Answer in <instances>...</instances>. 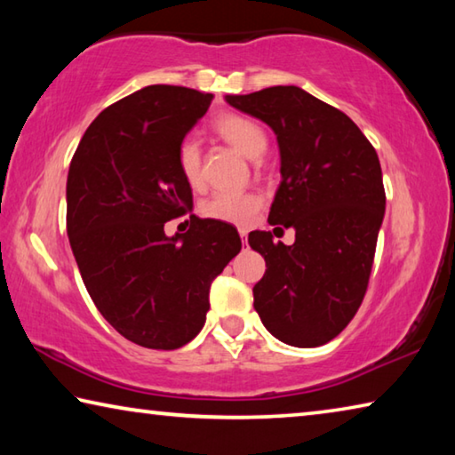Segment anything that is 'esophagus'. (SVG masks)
<instances>
[{
	"instance_id": "34e87169",
	"label": "esophagus",
	"mask_w": 455,
	"mask_h": 455,
	"mask_svg": "<svg viewBox=\"0 0 455 455\" xmlns=\"http://www.w3.org/2000/svg\"><path fill=\"white\" fill-rule=\"evenodd\" d=\"M241 241H243V244H249V233H246V230H241Z\"/></svg>"
}]
</instances>
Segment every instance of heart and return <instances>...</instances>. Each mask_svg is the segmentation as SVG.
I'll list each match as a JSON object with an SVG mask.
<instances>
[{"mask_svg":"<svg viewBox=\"0 0 455 455\" xmlns=\"http://www.w3.org/2000/svg\"><path fill=\"white\" fill-rule=\"evenodd\" d=\"M212 130L219 138H222V140L228 142L233 148H236L251 160L263 156L268 146V136L265 128L255 120L241 116V114H220L219 118H214ZM176 163H179L182 180L190 188L203 187V156H200V146L192 138H187L179 146ZM260 206H263V198L257 192L219 190L200 204V212L206 219L227 222V225L235 227H246L255 219Z\"/></svg>","mask_w":455,"mask_h":455,"instance_id":"heart-1","label":"heart"}]
</instances>
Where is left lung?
Masks as SVG:
<instances>
[{"label": "left lung", "mask_w": 455, "mask_h": 455, "mask_svg": "<svg viewBox=\"0 0 455 455\" xmlns=\"http://www.w3.org/2000/svg\"><path fill=\"white\" fill-rule=\"evenodd\" d=\"M227 102L275 130L283 180L268 222L295 228L291 246L267 230L249 235L267 263L252 289L255 309L279 341L319 347L363 303L385 212L379 158L347 114L297 86Z\"/></svg>", "instance_id": "obj_1"}]
</instances>
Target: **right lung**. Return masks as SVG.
<instances>
[{
  "label": "right lung",
  "instance_id": "1",
  "mask_svg": "<svg viewBox=\"0 0 455 455\" xmlns=\"http://www.w3.org/2000/svg\"><path fill=\"white\" fill-rule=\"evenodd\" d=\"M212 98L154 84L118 100L88 126L68 172L66 228L82 281L102 317L140 347L192 341L212 279L241 252L236 228L195 214L187 233L164 235L192 206L176 154Z\"/></svg>",
  "mask_w": 455,
  "mask_h": 455
}]
</instances>
